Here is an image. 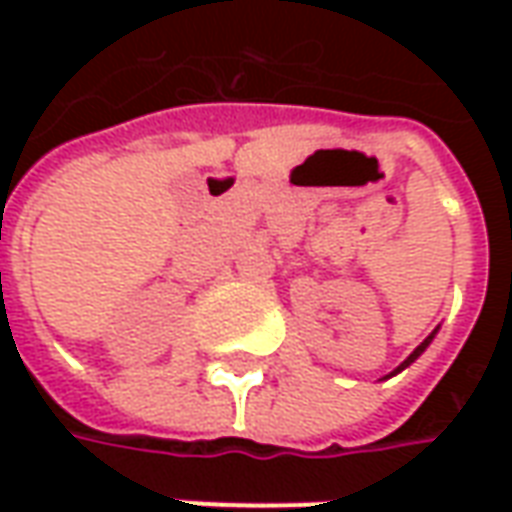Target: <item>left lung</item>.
Masks as SVG:
<instances>
[{"instance_id": "1", "label": "left lung", "mask_w": 512, "mask_h": 512, "mask_svg": "<svg viewBox=\"0 0 512 512\" xmlns=\"http://www.w3.org/2000/svg\"><path fill=\"white\" fill-rule=\"evenodd\" d=\"M430 340H433V334H430V337H428V340H425V343H422V345H417V351H414V354L408 356L406 362H403V365L397 367L395 373H400V370H403V367H408V365H411V362H414V359H417V356H419V354H422V351H425V348H428V345H430Z\"/></svg>"}]
</instances>
